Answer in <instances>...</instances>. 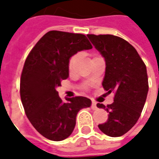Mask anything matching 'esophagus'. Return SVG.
<instances>
[{
  "mask_svg": "<svg viewBox=\"0 0 159 159\" xmlns=\"http://www.w3.org/2000/svg\"><path fill=\"white\" fill-rule=\"evenodd\" d=\"M91 108H92V110H97V109H98V105H97V102L93 101V102H92V106H91Z\"/></svg>",
  "mask_w": 159,
  "mask_h": 159,
  "instance_id": "esophagus-1",
  "label": "esophagus"
}]
</instances>
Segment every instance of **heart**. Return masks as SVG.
Wrapping results in <instances>:
<instances>
[{"instance_id": "1", "label": "heart", "mask_w": 159, "mask_h": 159, "mask_svg": "<svg viewBox=\"0 0 159 159\" xmlns=\"http://www.w3.org/2000/svg\"><path fill=\"white\" fill-rule=\"evenodd\" d=\"M75 61H76V56H73V57L70 59V61H69V69H70V70H72V68H73V66H74Z\"/></svg>"}]
</instances>
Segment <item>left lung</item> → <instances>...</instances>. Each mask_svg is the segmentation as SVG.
<instances>
[{
  "mask_svg": "<svg viewBox=\"0 0 159 159\" xmlns=\"http://www.w3.org/2000/svg\"><path fill=\"white\" fill-rule=\"evenodd\" d=\"M106 62L102 82L107 94H114V102L105 109L109 119L99 124V130L111 137H119L130 131L143 111L147 92L146 66L136 49L129 42L113 35H87Z\"/></svg>",
  "mask_w": 159,
  "mask_h": 159,
  "instance_id": "left-lung-1",
  "label": "left lung"
}]
</instances>
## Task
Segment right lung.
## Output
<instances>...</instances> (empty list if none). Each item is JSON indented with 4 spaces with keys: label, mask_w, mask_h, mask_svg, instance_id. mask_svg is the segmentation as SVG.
<instances>
[{
    "label": "right lung",
    "mask_w": 159,
    "mask_h": 159,
    "mask_svg": "<svg viewBox=\"0 0 159 159\" xmlns=\"http://www.w3.org/2000/svg\"><path fill=\"white\" fill-rule=\"evenodd\" d=\"M91 48L84 35L52 30L38 41L25 61L20 80L22 104L31 124L48 140L69 137L78 111L91 106L84 97L62 101L56 90L69 76L71 57Z\"/></svg>",
    "instance_id": "obj_1"
}]
</instances>
